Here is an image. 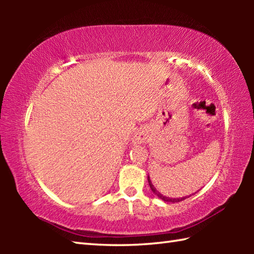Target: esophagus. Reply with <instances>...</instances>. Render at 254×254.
Returning a JSON list of instances; mask_svg holds the SVG:
<instances>
[{
    "label": "esophagus",
    "instance_id": "34e87169",
    "mask_svg": "<svg viewBox=\"0 0 254 254\" xmlns=\"http://www.w3.org/2000/svg\"><path fill=\"white\" fill-rule=\"evenodd\" d=\"M145 140H147V134H145L144 131H141V130L137 131L134 134V136H133V143L135 144L143 143Z\"/></svg>",
    "mask_w": 254,
    "mask_h": 254
}]
</instances>
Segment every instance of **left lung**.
<instances>
[{"label":"left lung","instance_id":"left-lung-1","mask_svg":"<svg viewBox=\"0 0 254 254\" xmlns=\"http://www.w3.org/2000/svg\"><path fill=\"white\" fill-rule=\"evenodd\" d=\"M148 182H149V185H150V188H151V190L154 192V194H156L159 198H161L162 200H165V201H171V203H178V201H182V200H184L185 198H186V197H183V198H169V197H166V196H163L162 194H160V192H159L156 188H154V186L152 185V183H151V180H150V177L148 176Z\"/></svg>","mask_w":254,"mask_h":254}]
</instances>
